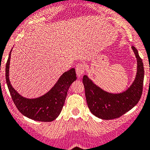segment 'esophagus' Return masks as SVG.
Listing matches in <instances>:
<instances>
[{"mask_svg":"<svg viewBox=\"0 0 150 150\" xmlns=\"http://www.w3.org/2000/svg\"><path fill=\"white\" fill-rule=\"evenodd\" d=\"M75 71H76L77 75L79 77H81L85 71V66L82 63H78L75 66Z\"/></svg>","mask_w":150,"mask_h":150,"instance_id":"obj_1","label":"esophagus"}]
</instances>
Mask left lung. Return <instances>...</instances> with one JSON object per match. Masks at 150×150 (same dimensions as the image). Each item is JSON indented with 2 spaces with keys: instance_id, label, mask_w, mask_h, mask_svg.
<instances>
[{
  "instance_id": "8db88e82",
  "label": "left lung",
  "mask_w": 150,
  "mask_h": 150,
  "mask_svg": "<svg viewBox=\"0 0 150 150\" xmlns=\"http://www.w3.org/2000/svg\"><path fill=\"white\" fill-rule=\"evenodd\" d=\"M132 49L137 60V70L134 82L125 91L108 93L96 85L87 75L83 77L86 100L90 111L95 116L105 120L119 118L139 102L143 92L144 68L137 50L134 46Z\"/></svg>"
}]
</instances>
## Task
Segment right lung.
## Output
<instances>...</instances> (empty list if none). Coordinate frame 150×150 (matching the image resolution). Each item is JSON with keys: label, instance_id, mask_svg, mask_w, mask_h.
Segmentation results:
<instances>
[{"label": "right lung", "instance_id": "obj_1", "mask_svg": "<svg viewBox=\"0 0 150 150\" xmlns=\"http://www.w3.org/2000/svg\"><path fill=\"white\" fill-rule=\"evenodd\" d=\"M10 53L6 64V81L12 100L23 115L38 122H52L60 114L65 103L68 90L77 79L74 68L62 74L50 91L38 98L27 99L15 91L9 79Z\"/></svg>", "mask_w": 150, "mask_h": 150}]
</instances>
